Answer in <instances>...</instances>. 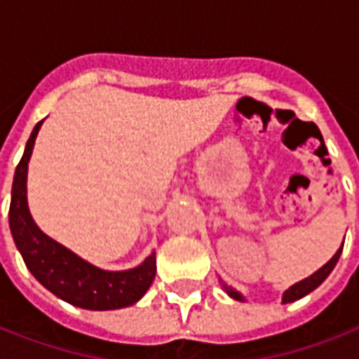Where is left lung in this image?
Here are the masks:
<instances>
[{
    "label": "left lung",
    "instance_id": "1",
    "mask_svg": "<svg viewBox=\"0 0 359 359\" xmlns=\"http://www.w3.org/2000/svg\"><path fill=\"white\" fill-rule=\"evenodd\" d=\"M341 251H343V245L339 247L337 252H335V255H333V257L330 258V260H327V262L324 264L320 269H316L315 273L309 275V277H305L304 280H299V283H296V285L290 286L288 290H285V294H283V304H292V302H298V299L305 298L307 294L313 292L315 288H318V286H320L322 283L327 279V275L333 271V268H335V264H337L339 257H341ZM219 283H221L223 290L229 294L230 298L238 299V302H245V296H243L241 292H238V290H236V288H232L230 285H226L223 279H219Z\"/></svg>",
    "mask_w": 359,
    "mask_h": 359
}]
</instances>
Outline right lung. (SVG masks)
Listing matches in <instances>:
<instances>
[{
    "label": "right lung",
    "instance_id": "1",
    "mask_svg": "<svg viewBox=\"0 0 359 359\" xmlns=\"http://www.w3.org/2000/svg\"><path fill=\"white\" fill-rule=\"evenodd\" d=\"M43 121L33 127L24 155L15 170L9 208L13 240L33 277L67 304L90 311H114L135 305L148 292L155 279V251L136 268L110 271L97 268L52 240L33 221L27 205V165Z\"/></svg>",
    "mask_w": 359,
    "mask_h": 359
}]
</instances>
